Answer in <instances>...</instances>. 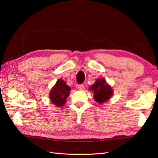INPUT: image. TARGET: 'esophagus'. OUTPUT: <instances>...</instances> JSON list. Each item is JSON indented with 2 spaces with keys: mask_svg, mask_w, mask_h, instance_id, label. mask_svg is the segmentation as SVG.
Returning <instances> with one entry per match:
<instances>
[{
  "mask_svg": "<svg viewBox=\"0 0 158 158\" xmlns=\"http://www.w3.org/2000/svg\"><path fill=\"white\" fill-rule=\"evenodd\" d=\"M77 89H81V90H83V89H85V87H84V85H83V84H79V85H78L77 86Z\"/></svg>",
  "mask_w": 158,
  "mask_h": 158,
  "instance_id": "1",
  "label": "esophagus"
}]
</instances>
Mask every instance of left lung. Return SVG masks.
Returning a JSON list of instances; mask_svg holds the SVG:
<instances>
[{
  "label": "left lung",
  "mask_w": 158,
  "mask_h": 158,
  "mask_svg": "<svg viewBox=\"0 0 158 158\" xmlns=\"http://www.w3.org/2000/svg\"><path fill=\"white\" fill-rule=\"evenodd\" d=\"M90 89L94 93V98L97 102L103 103L108 100L113 94L111 88L107 84L105 79H98Z\"/></svg>",
  "instance_id": "obj_1"
}]
</instances>
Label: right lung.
Segmentation results:
<instances>
[{"label": "right lung", "instance_id": "add662e5", "mask_svg": "<svg viewBox=\"0 0 158 158\" xmlns=\"http://www.w3.org/2000/svg\"><path fill=\"white\" fill-rule=\"evenodd\" d=\"M70 88L62 79H59L49 93V98L53 105L62 106L66 103V99L70 94Z\"/></svg>", "mask_w": 158, "mask_h": 158}]
</instances>
